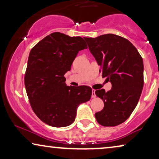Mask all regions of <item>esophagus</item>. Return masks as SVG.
I'll use <instances>...</instances> for the list:
<instances>
[{
  "mask_svg": "<svg viewBox=\"0 0 159 159\" xmlns=\"http://www.w3.org/2000/svg\"><path fill=\"white\" fill-rule=\"evenodd\" d=\"M95 97H96V95H95V90H93V92H92V98H95Z\"/></svg>",
  "mask_w": 159,
  "mask_h": 159,
  "instance_id": "obj_1",
  "label": "esophagus"
}]
</instances>
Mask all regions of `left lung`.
<instances>
[{
  "mask_svg": "<svg viewBox=\"0 0 159 159\" xmlns=\"http://www.w3.org/2000/svg\"><path fill=\"white\" fill-rule=\"evenodd\" d=\"M90 53L101 66L102 77H107L111 90L95 91L104 102L101 111L95 113L98 122L104 127H114L129 118L142 93L143 61L132 43L122 37L106 34L85 38Z\"/></svg>",
  "mask_w": 159,
  "mask_h": 159,
  "instance_id": "left-lung-1",
  "label": "left lung"
}]
</instances>
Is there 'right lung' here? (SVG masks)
I'll list each match as a JSON object with an SVG mask.
<instances>
[{"mask_svg": "<svg viewBox=\"0 0 159 159\" xmlns=\"http://www.w3.org/2000/svg\"><path fill=\"white\" fill-rule=\"evenodd\" d=\"M86 48L81 37L53 32L30 51L25 76L26 91L34 114L46 125H71L78 106L90 101L91 88L66 86L64 77L79 51Z\"/></svg>", "mask_w": 159, "mask_h": 159, "instance_id": "add662e5", "label": "right lung"}]
</instances>
